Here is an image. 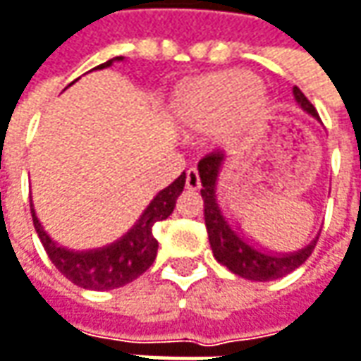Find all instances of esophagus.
<instances>
[{"label":"esophagus","instance_id":"obj_1","mask_svg":"<svg viewBox=\"0 0 361 361\" xmlns=\"http://www.w3.org/2000/svg\"><path fill=\"white\" fill-rule=\"evenodd\" d=\"M185 188L188 190H198L200 188V173H198V167L196 165H192L185 171Z\"/></svg>","mask_w":361,"mask_h":361}]
</instances>
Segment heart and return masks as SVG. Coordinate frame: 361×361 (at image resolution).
<instances>
[{"label": "heart", "instance_id": "1", "mask_svg": "<svg viewBox=\"0 0 361 361\" xmlns=\"http://www.w3.org/2000/svg\"><path fill=\"white\" fill-rule=\"evenodd\" d=\"M178 110L190 128L212 130L223 124L224 130H233L259 114L262 96L251 75L224 71L196 81L181 96Z\"/></svg>", "mask_w": 361, "mask_h": 361}]
</instances>
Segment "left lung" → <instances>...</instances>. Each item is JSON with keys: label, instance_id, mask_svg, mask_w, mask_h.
Returning a JSON list of instances; mask_svg holds the SVG:
<instances>
[{"label": "left lung", "instance_id": "8db88e82", "mask_svg": "<svg viewBox=\"0 0 361 361\" xmlns=\"http://www.w3.org/2000/svg\"><path fill=\"white\" fill-rule=\"evenodd\" d=\"M294 97L302 110L319 118L314 106L308 102V97L298 87H294ZM223 159V151L214 149L212 153L204 155L198 163L202 180L200 194L204 200V223H206L208 241H210L216 262L226 265L233 274L247 278V280H255V282H269V280L284 278L290 271H294L296 267H300L307 262L319 237L310 245H307L305 249H300L296 253H288V255L265 253V251H259L249 243H245L243 239L231 228V224L224 221L223 212L216 204L214 188H216V178H219V169H221Z\"/></svg>", "mask_w": 361, "mask_h": 361}]
</instances>
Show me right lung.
<instances>
[{
    "instance_id": "add662e5",
    "label": "right lung",
    "mask_w": 361,
    "mask_h": 361,
    "mask_svg": "<svg viewBox=\"0 0 361 361\" xmlns=\"http://www.w3.org/2000/svg\"><path fill=\"white\" fill-rule=\"evenodd\" d=\"M114 61H122V56H114L97 65L96 69L110 67ZM183 183H185V173H181L173 183L161 190L153 202L147 206L138 223L120 241L108 245L104 249L75 253L65 247H59L44 233L32 208L34 228L40 237V243L44 247L47 255L67 280L87 290H114L137 280L138 276H142L153 265L157 257V247H159L153 235V226L165 221L173 212L176 200L183 190Z\"/></svg>"
}]
</instances>
